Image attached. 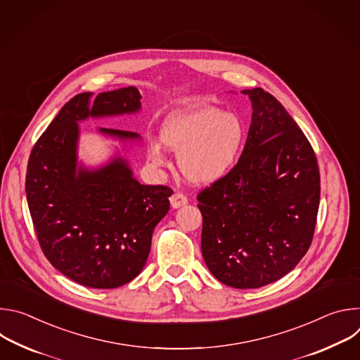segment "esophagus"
<instances>
[{
  "label": "esophagus",
  "instance_id": "1",
  "mask_svg": "<svg viewBox=\"0 0 360 360\" xmlns=\"http://www.w3.org/2000/svg\"><path fill=\"white\" fill-rule=\"evenodd\" d=\"M188 203V198L181 193V192H175L172 196H171V207L174 210H178L181 207H185V205Z\"/></svg>",
  "mask_w": 360,
  "mask_h": 360
}]
</instances>
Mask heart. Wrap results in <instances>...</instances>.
I'll list each match as a JSON object with an SVG mask.
<instances>
[{"mask_svg": "<svg viewBox=\"0 0 360 360\" xmlns=\"http://www.w3.org/2000/svg\"><path fill=\"white\" fill-rule=\"evenodd\" d=\"M248 129L243 120L214 105L193 104L175 110L160 128L161 142L148 146V158L167 165L165 145L178 153L182 175L196 185H211L226 176L239 161Z\"/></svg>", "mask_w": 360, "mask_h": 360, "instance_id": "obj_1", "label": "heart"}]
</instances>
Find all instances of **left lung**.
<instances>
[{"mask_svg": "<svg viewBox=\"0 0 360 360\" xmlns=\"http://www.w3.org/2000/svg\"><path fill=\"white\" fill-rule=\"evenodd\" d=\"M252 121L233 169L198 195L205 264L236 289L289 274L311 246L321 199L315 152L281 102L243 89Z\"/></svg>", "mask_w": 360, "mask_h": 360, "instance_id": "8db88e82", "label": "left lung"}]
</instances>
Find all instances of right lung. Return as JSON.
Segmentation results:
<instances>
[{"instance_id": "add662e5", "label": "right lung", "mask_w": 360, "mask_h": 360, "mask_svg": "<svg viewBox=\"0 0 360 360\" xmlns=\"http://www.w3.org/2000/svg\"><path fill=\"white\" fill-rule=\"evenodd\" d=\"M135 86L74 96L34 145L25 178L32 224L46 259L71 281L95 289L131 282L146 264L152 233L169 211L172 189L142 185L124 155L141 142L131 131L98 128L122 150L105 164L78 160L79 122L141 111Z\"/></svg>"}]
</instances>
